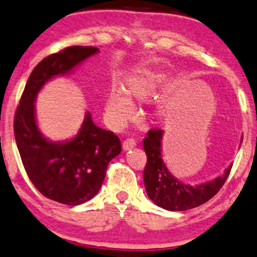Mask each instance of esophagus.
Instances as JSON below:
<instances>
[{
	"mask_svg": "<svg viewBox=\"0 0 257 257\" xmlns=\"http://www.w3.org/2000/svg\"><path fill=\"white\" fill-rule=\"evenodd\" d=\"M136 146H137V141H136L135 138H126V140L122 142V147L125 150L132 149V148H135Z\"/></svg>",
	"mask_w": 257,
	"mask_h": 257,
	"instance_id": "34e87169",
	"label": "esophagus"
}]
</instances>
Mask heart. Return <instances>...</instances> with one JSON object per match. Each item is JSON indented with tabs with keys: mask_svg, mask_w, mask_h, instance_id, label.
Listing matches in <instances>:
<instances>
[{
	"mask_svg": "<svg viewBox=\"0 0 257 257\" xmlns=\"http://www.w3.org/2000/svg\"><path fill=\"white\" fill-rule=\"evenodd\" d=\"M156 84L158 75L144 72L130 78L127 80V91L136 98L144 99L153 95ZM105 114L111 123L120 126L136 115V105L125 90L121 87H113L108 93Z\"/></svg>",
	"mask_w": 257,
	"mask_h": 257,
	"instance_id": "1",
	"label": "heart"
}]
</instances>
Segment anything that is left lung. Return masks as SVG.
<instances>
[{
  "label": "left lung",
  "instance_id": "1",
  "mask_svg": "<svg viewBox=\"0 0 257 257\" xmlns=\"http://www.w3.org/2000/svg\"><path fill=\"white\" fill-rule=\"evenodd\" d=\"M162 130L152 128L143 141V148L147 154L143 180L149 198L159 207L172 212H183L206 203L222 188L232 166L222 176L209 183L191 186L179 182L168 172L162 161Z\"/></svg>",
  "mask_w": 257,
  "mask_h": 257
}]
</instances>
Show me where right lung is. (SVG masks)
<instances>
[{
  "mask_svg": "<svg viewBox=\"0 0 257 257\" xmlns=\"http://www.w3.org/2000/svg\"><path fill=\"white\" fill-rule=\"evenodd\" d=\"M96 53L95 47L74 45L42 60L27 79L14 115L15 142L30 180L45 197L67 206H78L97 194L121 143L113 132L96 126L90 113L73 140H47L36 122L35 101L48 80L68 73Z\"/></svg>",
  "mask_w": 257,
  "mask_h": 257,
  "instance_id": "1",
  "label": "right lung"
}]
</instances>
